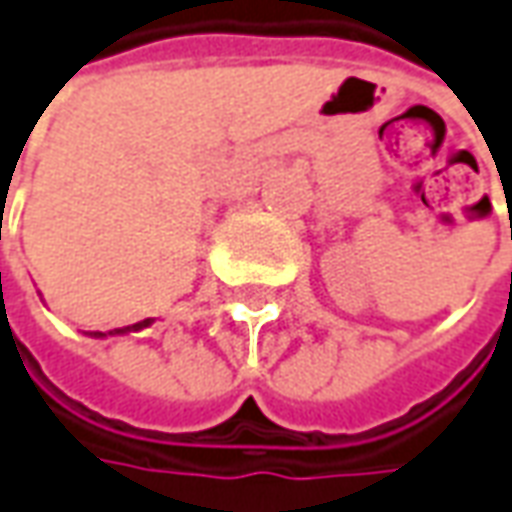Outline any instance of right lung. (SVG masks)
<instances>
[{"instance_id":"1","label":"right lung","mask_w":512,"mask_h":512,"mask_svg":"<svg viewBox=\"0 0 512 512\" xmlns=\"http://www.w3.org/2000/svg\"><path fill=\"white\" fill-rule=\"evenodd\" d=\"M154 319H142V322H137V325H125V328H114L109 330V333H100V330H92V333H86V336H92V339H106V336H123V333H137V330L148 328Z\"/></svg>"}]
</instances>
